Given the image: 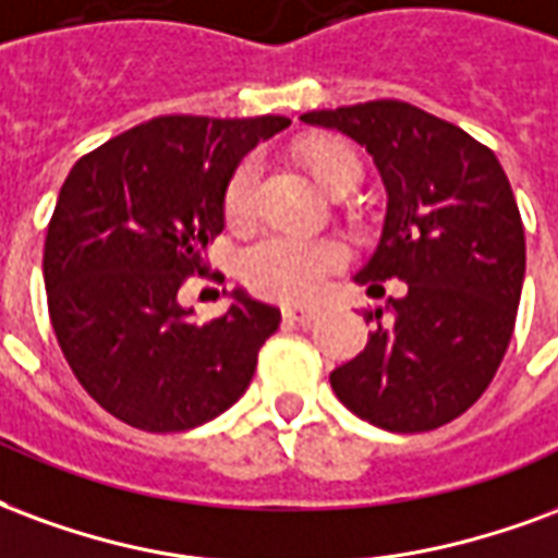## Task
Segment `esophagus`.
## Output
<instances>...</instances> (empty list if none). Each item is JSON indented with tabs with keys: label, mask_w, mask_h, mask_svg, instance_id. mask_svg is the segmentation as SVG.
<instances>
[{
	"label": "esophagus",
	"mask_w": 558,
	"mask_h": 558,
	"mask_svg": "<svg viewBox=\"0 0 558 558\" xmlns=\"http://www.w3.org/2000/svg\"><path fill=\"white\" fill-rule=\"evenodd\" d=\"M282 315L288 320H294V324H312V320L318 318V308H312V306H284Z\"/></svg>",
	"instance_id": "esophagus-1"
}]
</instances>
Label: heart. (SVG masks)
Returning a JSON list of instances; mask_svg holds the SVG:
<instances>
[{
    "instance_id": "heart-1",
    "label": "heart",
    "mask_w": 558,
    "mask_h": 558,
    "mask_svg": "<svg viewBox=\"0 0 558 558\" xmlns=\"http://www.w3.org/2000/svg\"><path fill=\"white\" fill-rule=\"evenodd\" d=\"M308 169L318 178L320 186L332 190L348 178H363V162L348 145H320L308 157ZM258 178L262 166L255 157H246L234 166L226 195H222V210L229 222H243L255 210L258 198ZM344 262V246L332 240H312L288 231H270L246 246L240 258V274L246 279L252 291L276 300H306L318 294L320 284L327 282L329 274H336Z\"/></svg>"
}]
</instances>
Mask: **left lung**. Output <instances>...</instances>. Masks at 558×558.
Segmentation results:
<instances>
[{"label":"left lung","instance_id":"8db88e82","mask_svg":"<svg viewBox=\"0 0 558 558\" xmlns=\"http://www.w3.org/2000/svg\"><path fill=\"white\" fill-rule=\"evenodd\" d=\"M303 121L360 142L386 186L384 234L353 279L368 294L408 282V294L365 312L377 327L329 374L332 392L377 428H440L482 398L514 332L526 238L511 184L494 150L404 100Z\"/></svg>","mask_w":558,"mask_h":558}]
</instances>
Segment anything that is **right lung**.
Masks as SVG:
<instances>
[{
	"label": "right lung",
	"instance_id": "add662e5",
	"mask_svg": "<svg viewBox=\"0 0 558 558\" xmlns=\"http://www.w3.org/2000/svg\"><path fill=\"white\" fill-rule=\"evenodd\" d=\"M282 116H160L104 142L64 178L44 243V284L64 360L100 408L133 428L205 425L250 386L279 308L231 291L195 324L181 284L207 276L240 157Z\"/></svg>",
	"mask_w": 558,
	"mask_h": 558
}]
</instances>
